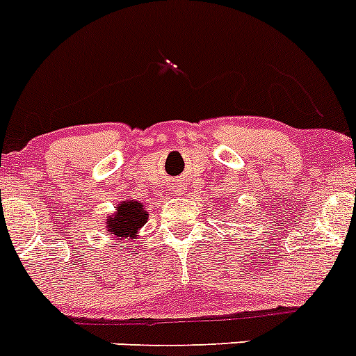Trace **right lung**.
I'll use <instances>...</instances> for the list:
<instances>
[{"instance_id": "right-lung-1", "label": "right lung", "mask_w": 356, "mask_h": 356, "mask_svg": "<svg viewBox=\"0 0 356 356\" xmlns=\"http://www.w3.org/2000/svg\"><path fill=\"white\" fill-rule=\"evenodd\" d=\"M147 211H144V205L137 200L121 202L115 209V212L107 218V232L114 235V241L124 242L129 238L137 237L138 230L147 223Z\"/></svg>"}]
</instances>
